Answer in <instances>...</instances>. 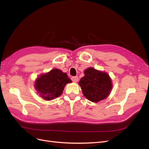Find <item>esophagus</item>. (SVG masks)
I'll return each mask as SVG.
<instances>
[{
    "label": "esophagus",
    "mask_w": 149,
    "mask_h": 149,
    "mask_svg": "<svg viewBox=\"0 0 149 149\" xmlns=\"http://www.w3.org/2000/svg\"><path fill=\"white\" fill-rule=\"evenodd\" d=\"M78 76H73V77L71 78V80L73 81V82H77L78 81Z\"/></svg>",
    "instance_id": "34e87169"
}]
</instances>
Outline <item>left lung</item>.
Wrapping results in <instances>:
<instances>
[{"instance_id":"8db88e82","label":"left lung","mask_w":149,"mask_h":149,"mask_svg":"<svg viewBox=\"0 0 149 149\" xmlns=\"http://www.w3.org/2000/svg\"><path fill=\"white\" fill-rule=\"evenodd\" d=\"M84 76L81 78L79 85L83 95L88 100L97 102L106 99L112 89V81L106 72L89 68L84 72Z\"/></svg>"}]
</instances>
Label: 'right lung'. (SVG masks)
I'll list each match as a JSON object with an SVG mask.
<instances>
[{"instance_id":"right-lung-1","label":"right lung","mask_w":149,"mask_h":149,"mask_svg":"<svg viewBox=\"0 0 149 149\" xmlns=\"http://www.w3.org/2000/svg\"><path fill=\"white\" fill-rule=\"evenodd\" d=\"M66 73L58 69H53L48 73L40 75L35 81V87L45 100L49 101L62 94L67 83H71Z\"/></svg>"}]
</instances>
